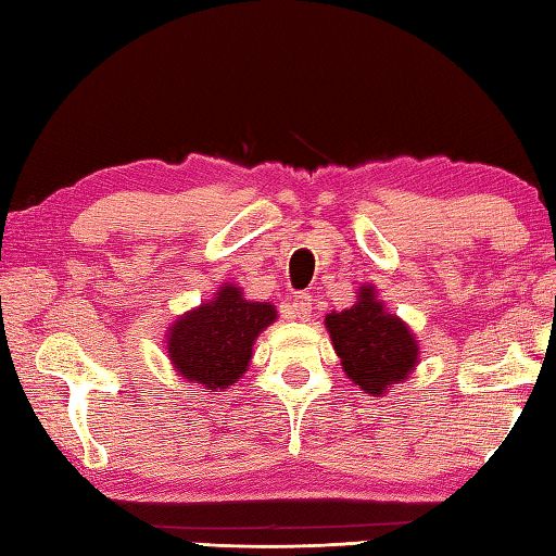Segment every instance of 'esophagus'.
I'll list each match as a JSON object with an SVG mask.
<instances>
[{"label":"esophagus","mask_w":556,"mask_h":556,"mask_svg":"<svg viewBox=\"0 0 556 556\" xmlns=\"http://www.w3.org/2000/svg\"><path fill=\"white\" fill-rule=\"evenodd\" d=\"M291 311H293V317H299V320H308L313 313V299L308 296V293H299V296L291 303Z\"/></svg>","instance_id":"34e87169"}]
</instances>
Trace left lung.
Returning a JSON list of instances; mask_svg holds the SVG:
<instances>
[{"instance_id": "8db88e82", "label": "left lung", "mask_w": 556, "mask_h": 556, "mask_svg": "<svg viewBox=\"0 0 556 556\" xmlns=\"http://www.w3.org/2000/svg\"><path fill=\"white\" fill-rule=\"evenodd\" d=\"M325 327L353 384L380 396L404 382L418 365V341L401 317L387 313L370 285L358 289V301L341 313H329Z\"/></svg>"}]
</instances>
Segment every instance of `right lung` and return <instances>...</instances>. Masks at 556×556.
<instances>
[{
	"mask_svg": "<svg viewBox=\"0 0 556 556\" xmlns=\"http://www.w3.org/2000/svg\"><path fill=\"white\" fill-rule=\"evenodd\" d=\"M277 320L275 305L248 301L236 285H224L215 299L200 303L169 327L167 353L186 382L227 389L241 380L253 344Z\"/></svg>",
	"mask_w": 556,
	"mask_h": 556,
	"instance_id": "obj_1",
	"label": "right lung"
}]
</instances>
